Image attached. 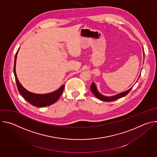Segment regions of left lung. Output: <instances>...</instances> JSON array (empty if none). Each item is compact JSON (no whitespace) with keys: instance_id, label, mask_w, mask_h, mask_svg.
<instances>
[{"instance_id":"8db88e82","label":"left lung","mask_w":157,"mask_h":157,"mask_svg":"<svg viewBox=\"0 0 157 157\" xmlns=\"http://www.w3.org/2000/svg\"><path fill=\"white\" fill-rule=\"evenodd\" d=\"M139 77H140V76H139ZM132 88L129 89L128 90H127V91H124V92H123V93H119V94H116V95H115V96L108 97V96H104V95L101 94L100 93H99V91H98V89H97V87H96V85H95V84H94V82H92L91 86V87H90L91 91H92L93 94L97 98H98L99 99H100V100H101V101H105V102L113 101H115V100H116V99H119V98H122V97H124V96H126V95L130 91Z\"/></svg>"}]
</instances>
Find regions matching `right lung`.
<instances>
[{
	"label": "right lung",
	"mask_w": 157,
	"mask_h": 157,
	"mask_svg": "<svg viewBox=\"0 0 157 157\" xmlns=\"http://www.w3.org/2000/svg\"><path fill=\"white\" fill-rule=\"evenodd\" d=\"M19 50V48H18ZM18 50H17L15 59H14V66H13V73L15 78V81L17 83V86L18 91H19L20 94L22 96L27 102H29L32 105L36 106V107H46L48 105H50L51 104H54L56 102L58 99L60 98L63 89L64 87V85H62L56 91H53L50 93L48 94H35L31 92H29L25 89L21 84L20 83L19 81L18 80V78L17 77L16 75V71H15V64H16V60H17V56L18 52Z\"/></svg>",
	"instance_id": "1"
}]
</instances>
